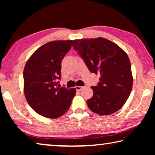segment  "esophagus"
<instances>
[{
    "mask_svg": "<svg viewBox=\"0 0 155 155\" xmlns=\"http://www.w3.org/2000/svg\"><path fill=\"white\" fill-rule=\"evenodd\" d=\"M83 87H84L83 86H76V87H75L76 90H77V91H80V90H81Z\"/></svg>",
    "mask_w": 155,
    "mask_h": 155,
    "instance_id": "esophagus-1",
    "label": "esophagus"
}]
</instances>
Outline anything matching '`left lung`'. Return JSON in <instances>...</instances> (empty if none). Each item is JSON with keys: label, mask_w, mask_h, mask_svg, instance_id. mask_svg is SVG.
<instances>
[{"label": "left lung", "mask_w": 155, "mask_h": 155, "mask_svg": "<svg viewBox=\"0 0 155 155\" xmlns=\"http://www.w3.org/2000/svg\"><path fill=\"white\" fill-rule=\"evenodd\" d=\"M72 46L89 70L101 74L98 85L91 87L94 94L87 101L89 109L101 115L118 111L127 102L133 87L127 53L116 44L103 38L75 40Z\"/></svg>", "instance_id": "1"}]
</instances>
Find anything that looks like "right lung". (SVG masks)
Segmentation results:
<instances>
[{"mask_svg": "<svg viewBox=\"0 0 155 155\" xmlns=\"http://www.w3.org/2000/svg\"><path fill=\"white\" fill-rule=\"evenodd\" d=\"M73 40L50 41L33 52L25 65L24 92L34 111L48 118L61 116L69 109L76 89L61 87V61Z\"/></svg>", "mask_w": 155, "mask_h": 155, "instance_id": "right-lung-1", "label": "right lung"}]
</instances>
